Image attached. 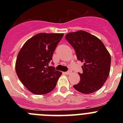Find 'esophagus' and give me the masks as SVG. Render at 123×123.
<instances>
[{"mask_svg":"<svg viewBox=\"0 0 123 123\" xmlns=\"http://www.w3.org/2000/svg\"><path fill=\"white\" fill-rule=\"evenodd\" d=\"M71 73V70H68V71H67V72H65V74H67V75H69V74H70Z\"/></svg>","mask_w":123,"mask_h":123,"instance_id":"34e87169","label":"esophagus"}]
</instances>
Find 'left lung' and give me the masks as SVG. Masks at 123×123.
I'll return each instance as SVG.
<instances>
[{"mask_svg":"<svg viewBox=\"0 0 123 123\" xmlns=\"http://www.w3.org/2000/svg\"><path fill=\"white\" fill-rule=\"evenodd\" d=\"M65 39L76 52L77 58L84 63L80 81L73 86L76 91L88 94L104 86L110 71L111 56L104 43L96 36L84 31L69 32Z\"/></svg>","mask_w":123,"mask_h":123,"instance_id":"left-lung-1","label":"left lung"}]
</instances>
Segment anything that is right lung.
I'll return each mask as SVG.
<instances>
[{
  "mask_svg": "<svg viewBox=\"0 0 123 123\" xmlns=\"http://www.w3.org/2000/svg\"><path fill=\"white\" fill-rule=\"evenodd\" d=\"M63 33H39L25 42L17 56L18 78L30 92L44 95L54 89L62 72L49 64Z\"/></svg>",
  "mask_w": 123,
  "mask_h": 123,
  "instance_id": "obj_1",
  "label": "right lung"
}]
</instances>
